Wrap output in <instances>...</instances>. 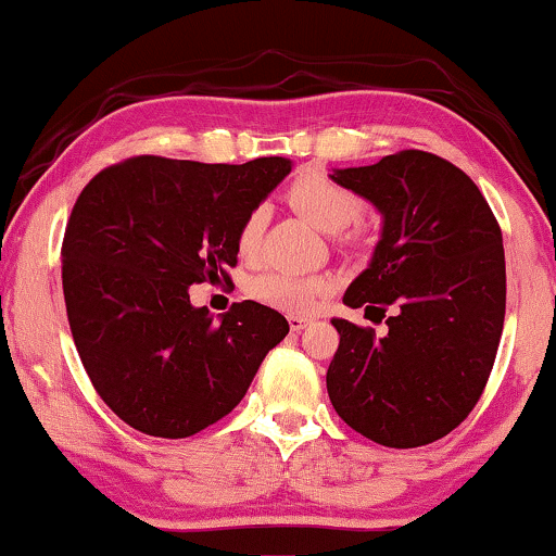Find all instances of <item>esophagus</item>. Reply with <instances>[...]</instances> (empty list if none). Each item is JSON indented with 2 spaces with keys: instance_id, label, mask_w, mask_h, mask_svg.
<instances>
[{
  "instance_id": "34e87169",
  "label": "esophagus",
  "mask_w": 556,
  "mask_h": 556,
  "mask_svg": "<svg viewBox=\"0 0 556 556\" xmlns=\"http://www.w3.org/2000/svg\"><path fill=\"white\" fill-rule=\"evenodd\" d=\"M289 327H292V332H300L304 327L312 325V317H304V315H289Z\"/></svg>"
}]
</instances>
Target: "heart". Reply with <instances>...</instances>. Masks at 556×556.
<instances>
[{"instance_id":"b5f03b06","label":"heart","mask_w":556,"mask_h":556,"mask_svg":"<svg viewBox=\"0 0 556 556\" xmlns=\"http://www.w3.org/2000/svg\"><path fill=\"white\" fill-rule=\"evenodd\" d=\"M287 199L304 218H307V222L315 224L317 229L330 233L342 231L348 224H353L359 216V208H363L357 193L345 189V186H340L338 181H332L330 176L319 174V170H309V174H302L296 178V181L289 186ZM262 222V211H252V214L244 218V224L239 226L237 252L239 256H244V260L254 256L256 249H260ZM357 237V229L340 233V239L345 241V244H353ZM325 292V279L289 275V271H264V275L247 281V294L252 296V300L269 304V307L275 309L300 312V315L315 309L317 300Z\"/></svg>"}]
</instances>
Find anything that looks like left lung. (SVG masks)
I'll use <instances>...</instances> for the list:
<instances>
[{"mask_svg": "<svg viewBox=\"0 0 556 556\" xmlns=\"http://www.w3.org/2000/svg\"><path fill=\"white\" fill-rule=\"evenodd\" d=\"M332 181L372 203L382 233L342 302L388 317V334L332 319L327 393L350 428L418 448L466 420L486 388L506 312L504 241L479 186L426 151H401Z\"/></svg>", "mask_w": 556, "mask_h": 556, "instance_id": "obj_1", "label": "left lung"}]
</instances>
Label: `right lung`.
<instances>
[{"label": "right lung", "mask_w": 556, "mask_h": 556, "mask_svg": "<svg viewBox=\"0 0 556 556\" xmlns=\"http://www.w3.org/2000/svg\"><path fill=\"white\" fill-rule=\"evenodd\" d=\"M292 161L136 155L85 186L62 239V292L85 372L130 428L186 438L237 408L289 325L260 302L214 319L189 287L231 281L244 218Z\"/></svg>", "instance_id": "obj_1"}]
</instances>
